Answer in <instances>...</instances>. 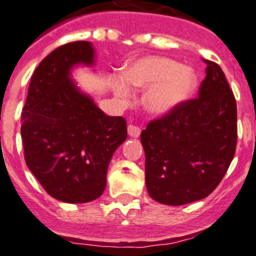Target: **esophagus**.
Listing matches in <instances>:
<instances>
[{"label": "esophagus", "instance_id": "34e87169", "mask_svg": "<svg viewBox=\"0 0 256 256\" xmlns=\"http://www.w3.org/2000/svg\"><path fill=\"white\" fill-rule=\"evenodd\" d=\"M128 132L131 137H140V128L138 126H134L130 124L128 126Z\"/></svg>", "mask_w": 256, "mask_h": 256}]
</instances>
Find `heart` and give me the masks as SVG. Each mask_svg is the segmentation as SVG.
<instances>
[{"mask_svg":"<svg viewBox=\"0 0 256 256\" xmlns=\"http://www.w3.org/2000/svg\"><path fill=\"white\" fill-rule=\"evenodd\" d=\"M131 84L146 90V110L155 116H165L186 101L198 86L194 70L178 61L162 56L140 58L126 70L125 78H116L113 90L120 98L131 95Z\"/></svg>","mask_w":256,"mask_h":256,"instance_id":"1","label":"heart"}]
</instances>
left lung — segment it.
Wrapping results in <instances>:
<instances>
[{
	"label": "left lung",
	"mask_w": 256,
	"mask_h": 256,
	"mask_svg": "<svg viewBox=\"0 0 256 256\" xmlns=\"http://www.w3.org/2000/svg\"><path fill=\"white\" fill-rule=\"evenodd\" d=\"M198 98L152 120L140 134L152 200L182 206L207 198L228 171L237 144V106L218 64L204 60Z\"/></svg>",
	"instance_id": "left-lung-1"
}]
</instances>
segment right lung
<instances>
[{
  "mask_svg": "<svg viewBox=\"0 0 256 256\" xmlns=\"http://www.w3.org/2000/svg\"><path fill=\"white\" fill-rule=\"evenodd\" d=\"M86 40L52 50L34 70L22 114L26 165L49 195L67 204L96 200L107 170L128 137L122 116H106L71 78L77 64L92 66Z\"/></svg>",
  "mask_w": 256,
  "mask_h": 256,
  "instance_id": "1",
  "label": "right lung"
}]
</instances>
